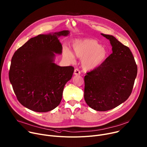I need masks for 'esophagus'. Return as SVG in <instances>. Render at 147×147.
<instances>
[{
  "label": "esophagus",
  "instance_id": "1",
  "mask_svg": "<svg viewBox=\"0 0 147 147\" xmlns=\"http://www.w3.org/2000/svg\"><path fill=\"white\" fill-rule=\"evenodd\" d=\"M74 75H80V71L78 69H75L74 71Z\"/></svg>",
  "mask_w": 147,
  "mask_h": 147
}]
</instances>
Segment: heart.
<instances>
[{
  "label": "heart",
  "instance_id": "1",
  "mask_svg": "<svg viewBox=\"0 0 147 147\" xmlns=\"http://www.w3.org/2000/svg\"><path fill=\"white\" fill-rule=\"evenodd\" d=\"M75 55L82 59V69L92 70L99 67L106 60L108 51L94 39H77L72 45ZM63 55L67 60L73 61L75 59L73 53L68 49L63 51Z\"/></svg>",
  "mask_w": 147,
  "mask_h": 147
}]
</instances>
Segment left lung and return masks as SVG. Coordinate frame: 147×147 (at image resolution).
<instances>
[{"label":"left lung","instance_id":"1","mask_svg":"<svg viewBox=\"0 0 147 147\" xmlns=\"http://www.w3.org/2000/svg\"><path fill=\"white\" fill-rule=\"evenodd\" d=\"M109 40L112 53L84 77V99L97 111L112 109L130 96L137 74L130 49L113 35L100 34Z\"/></svg>","mask_w":147,"mask_h":147}]
</instances>
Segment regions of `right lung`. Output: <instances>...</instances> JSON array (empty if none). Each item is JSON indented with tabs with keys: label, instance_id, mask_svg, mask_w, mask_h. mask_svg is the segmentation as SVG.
<instances>
[{
	"label": "right lung",
	"instance_id": "1",
	"mask_svg": "<svg viewBox=\"0 0 147 147\" xmlns=\"http://www.w3.org/2000/svg\"><path fill=\"white\" fill-rule=\"evenodd\" d=\"M70 31L40 34L30 39L14 53L9 80L19 102L37 112H47L60 104L65 86L72 77L74 67L55 63L62 53L59 38Z\"/></svg>",
	"mask_w": 147,
	"mask_h": 147
}]
</instances>
